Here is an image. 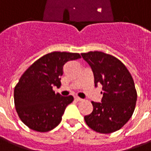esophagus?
<instances>
[{"instance_id": "esophagus-1", "label": "esophagus", "mask_w": 151, "mask_h": 151, "mask_svg": "<svg viewBox=\"0 0 151 151\" xmlns=\"http://www.w3.org/2000/svg\"><path fill=\"white\" fill-rule=\"evenodd\" d=\"M74 99H75L76 101H82V100H83V99H81V98H79V97H78V96L74 97Z\"/></svg>"}]
</instances>
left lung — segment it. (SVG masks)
<instances>
[{
    "label": "left lung",
    "instance_id": "8db88e82",
    "mask_svg": "<svg viewBox=\"0 0 151 151\" xmlns=\"http://www.w3.org/2000/svg\"><path fill=\"white\" fill-rule=\"evenodd\" d=\"M94 74L95 86L102 85L100 102L91 101L92 112L84 116L87 125L101 133L119 130L135 109L137 95L133 78L123 63L115 56L94 51L81 53Z\"/></svg>",
    "mask_w": 151,
    "mask_h": 151
}]
</instances>
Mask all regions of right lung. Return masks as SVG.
Segmentation results:
<instances>
[{
  "label": "right lung",
  "instance_id": "right-lung-1",
  "mask_svg": "<svg viewBox=\"0 0 151 151\" xmlns=\"http://www.w3.org/2000/svg\"><path fill=\"white\" fill-rule=\"evenodd\" d=\"M79 58L78 53L50 52L35 61L23 73L14 88V99L17 113L27 127L42 133L60 124L65 109L73 98L55 94L52 87L61 85L65 63Z\"/></svg>",
  "mask_w": 151,
  "mask_h": 151
}]
</instances>
